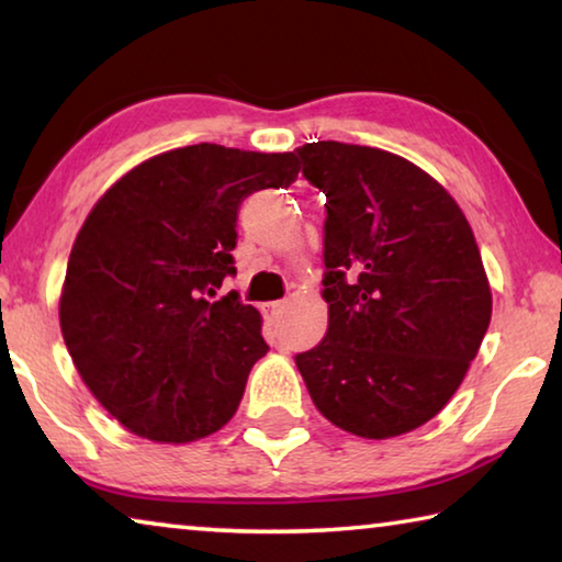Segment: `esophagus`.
Here are the masks:
<instances>
[{
	"label": "esophagus",
	"instance_id": "1",
	"mask_svg": "<svg viewBox=\"0 0 562 562\" xmlns=\"http://www.w3.org/2000/svg\"><path fill=\"white\" fill-rule=\"evenodd\" d=\"M282 307H284L282 302H268V304H265V312H268L272 319H278L282 315Z\"/></svg>",
	"mask_w": 562,
	"mask_h": 562
}]
</instances>
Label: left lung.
Returning a JSON list of instances; mask_svg holds the SVG:
<instances>
[{
    "mask_svg": "<svg viewBox=\"0 0 562 562\" xmlns=\"http://www.w3.org/2000/svg\"><path fill=\"white\" fill-rule=\"evenodd\" d=\"M294 156L327 195L329 325L294 357L315 406L361 439L416 429L449 404L491 322L481 252L453 198L389 150L317 140Z\"/></svg>",
    "mask_w": 562,
    "mask_h": 562,
    "instance_id": "obj_1",
    "label": "left lung"
}]
</instances>
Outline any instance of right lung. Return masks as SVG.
Masks as SVG:
<instances>
[{"label": "right lung", "instance_id": "1", "mask_svg": "<svg viewBox=\"0 0 562 562\" xmlns=\"http://www.w3.org/2000/svg\"><path fill=\"white\" fill-rule=\"evenodd\" d=\"M294 154L217 144L168 150L123 176L76 235L61 335L91 394L128 431L186 443L231 422L268 355L260 312L231 290L237 213L288 188Z\"/></svg>", "mask_w": 562, "mask_h": 562}]
</instances>
